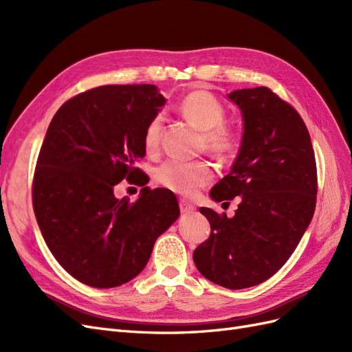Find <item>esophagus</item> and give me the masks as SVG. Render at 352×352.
Listing matches in <instances>:
<instances>
[{
  "mask_svg": "<svg viewBox=\"0 0 352 352\" xmlns=\"http://www.w3.org/2000/svg\"><path fill=\"white\" fill-rule=\"evenodd\" d=\"M179 207H180V211H182L184 214H189V212L195 211V207L186 199H179Z\"/></svg>",
  "mask_w": 352,
  "mask_h": 352,
  "instance_id": "1",
  "label": "esophagus"
}]
</instances>
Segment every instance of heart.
Listing matches in <instances>:
<instances>
[{"instance_id":"heart-1","label":"heart","mask_w":352,"mask_h":352,"mask_svg":"<svg viewBox=\"0 0 352 352\" xmlns=\"http://www.w3.org/2000/svg\"><path fill=\"white\" fill-rule=\"evenodd\" d=\"M179 109L186 120L202 131V144L207 151L220 158H228L238 150L241 132L238 127L225 122L226 109L214 95L207 91H194L182 100ZM162 132L163 117L155 116L144 132V148L148 154L158 151ZM154 177L158 185L173 192L194 195L199 188L211 182L214 170L206 160L185 162L172 158L155 168Z\"/></svg>"}]
</instances>
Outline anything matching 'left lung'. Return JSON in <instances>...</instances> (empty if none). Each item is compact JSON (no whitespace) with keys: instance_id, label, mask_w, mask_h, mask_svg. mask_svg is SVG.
I'll list each match as a JSON object with an SVG mask.
<instances>
[{"instance_id":"8db88e82","label":"left lung","mask_w":352,"mask_h":352,"mask_svg":"<svg viewBox=\"0 0 352 352\" xmlns=\"http://www.w3.org/2000/svg\"><path fill=\"white\" fill-rule=\"evenodd\" d=\"M243 117L242 145L230 173L211 189L235 216L201 207L211 233L194 251L208 280L228 289L263 283L291 257L313 219L317 167L311 138L291 104L265 87L229 94Z\"/></svg>"}]
</instances>
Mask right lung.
Segmentation results:
<instances>
[{
	"label": "right lung",
	"mask_w": 352,
	"mask_h": 352,
	"mask_svg": "<svg viewBox=\"0 0 352 352\" xmlns=\"http://www.w3.org/2000/svg\"><path fill=\"white\" fill-rule=\"evenodd\" d=\"M164 102L154 85H104L67 100L48 126L32 204L50 251L85 285L132 280L179 217L172 190L145 186L150 179L135 166L145 155V127ZM123 178L144 186L133 203L113 197Z\"/></svg>",
	"instance_id": "1"
}]
</instances>
